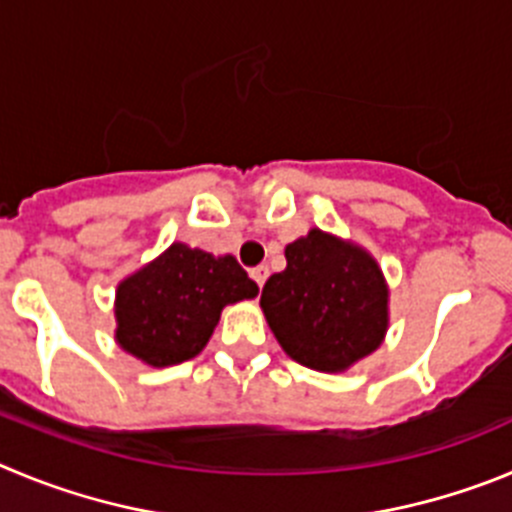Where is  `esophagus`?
Returning a JSON list of instances; mask_svg holds the SVG:
<instances>
[{
    "label": "esophagus",
    "instance_id": "1",
    "mask_svg": "<svg viewBox=\"0 0 512 512\" xmlns=\"http://www.w3.org/2000/svg\"><path fill=\"white\" fill-rule=\"evenodd\" d=\"M250 275H252V280H255L257 285H265V280H267V267L265 265H260V267H252L250 270Z\"/></svg>",
    "mask_w": 512,
    "mask_h": 512
}]
</instances>
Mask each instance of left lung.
<instances>
[{"label": "left lung", "instance_id": "obj_1", "mask_svg": "<svg viewBox=\"0 0 512 512\" xmlns=\"http://www.w3.org/2000/svg\"><path fill=\"white\" fill-rule=\"evenodd\" d=\"M283 273L270 275L260 306L290 357L319 372L347 370L380 347L388 288L367 252L311 229L285 247Z\"/></svg>", "mask_w": 512, "mask_h": 512}]
</instances>
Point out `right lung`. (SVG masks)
<instances>
[{"label":"right lung","mask_w":512,"mask_h":512,"mask_svg":"<svg viewBox=\"0 0 512 512\" xmlns=\"http://www.w3.org/2000/svg\"><path fill=\"white\" fill-rule=\"evenodd\" d=\"M257 296L232 255L176 242L117 288V342L153 367L196 357L227 303Z\"/></svg>","instance_id":"add662e5"}]
</instances>
